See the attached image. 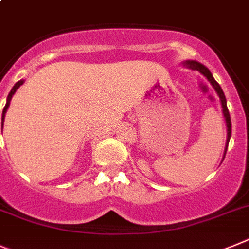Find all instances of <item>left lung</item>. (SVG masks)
I'll return each mask as SVG.
<instances>
[{
	"mask_svg": "<svg viewBox=\"0 0 249 249\" xmlns=\"http://www.w3.org/2000/svg\"><path fill=\"white\" fill-rule=\"evenodd\" d=\"M183 64H184V66H187V68L192 69V70H198L202 75H204V76L208 79L209 83L212 84V86L214 88L218 96H219L220 104H222V109H223V115H224V119H226V124H227V142H226V149H224V157H226L227 149H228V144H229V139H231V134H232V123H231V116H229L228 107H227V100H226V96H224L223 90H222V88L219 86V84L215 81L213 75L211 73V71L205 68L204 65L199 64V62H196V61H190V60L184 61Z\"/></svg>",
	"mask_w": 249,
	"mask_h": 249,
	"instance_id": "8db88e82",
	"label": "left lung"
}]
</instances>
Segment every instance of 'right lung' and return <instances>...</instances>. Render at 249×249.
I'll list each match as a JSON object with an SVG mask.
<instances>
[{
    "instance_id": "obj_1",
    "label": "right lung",
    "mask_w": 249,
    "mask_h": 249,
    "mask_svg": "<svg viewBox=\"0 0 249 249\" xmlns=\"http://www.w3.org/2000/svg\"><path fill=\"white\" fill-rule=\"evenodd\" d=\"M23 83H25V80H20V81H17V83L15 84L14 88H12V90H11V91H10V94H8V96H7V103H6L5 107H3V111H2V127H3V122H5L6 111H7L8 107H10V101H11V99H12V96H14V94H15V92H16L17 89L20 88V86L22 85Z\"/></svg>"
}]
</instances>
